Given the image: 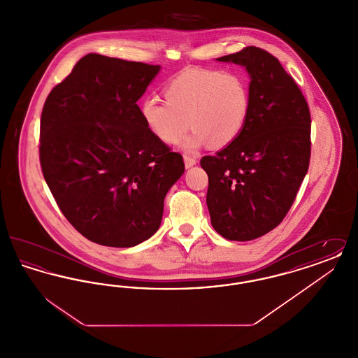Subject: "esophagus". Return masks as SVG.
<instances>
[{
    "mask_svg": "<svg viewBox=\"0 0 358 358\" xmlns=\"http://www.w3.org/2000/svg\"><path fill=\"white\" fill-rule=\"evenodd\" d=\"M184 162H185V168L189 169V168H192L193 165L197 164V159L194 157H190V155H184Z\"/></svg>",
    "mask_w": 358,
    "mask_h": 358,
    "instance_id": "esophagus-1",
    "label": "esophagus"
}]
</instances>
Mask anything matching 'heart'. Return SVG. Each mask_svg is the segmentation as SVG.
Returning <instances> with one entry per match:
<instances>
[{"label": "heart", "mask_w": 358, "mask_h": 358, "mask_svg": "<svg viewBox=\"0 0 358 358\" xmlns=\"http://www.w3.org/2000/svg\"><path fill=\"white\" fill-rule=\"evenodd\" d=\"M166 102L148 98L141 114L150 131L165 143L178 142L189 129L182 148L196 152L201 146L224 148L243 131L251 108L245 79L232 71L187 69L164 88Z\"/></svg>", "instance_id": "1"}]
</instances>
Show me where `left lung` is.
I'll return each mask as SVG.
<instances>
[{"label": "left lung", "instance_id": "8db88e82", "mask_svg": "<svg viewBox=\"0 0 358 358\" xmlns=\"http://www.w3.org/2000/svg\"><path fill=\"white\" fill-rule=\"evenodd\" d=\"M250 73L251 108L240 136L216 155L201 158L206 205L222 238H260L286 217L311 153V118L295 80L270 52L254 45L217 59Z\"/></svg>", "mask_w": 358, "mask_h": 358}]
</instances>
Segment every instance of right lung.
<instances>
[{
	"instance_id": "right-lung-1",
	"label": "right lung",
	"mask_w": 358,
	"mask_h": 358,
	"mask_svg": "<svg viewBox=\"0 0 358 358\" xmlns=\"http://www.w3.org/2000/svg\"><path fill=\"white\" fill-rule=\"evenodd\" d=\"M159 69L88 53L44 103L43 176L66 219L94 243L127 248L152 238L185 171L136 104Z\"/></svg>"
}]
</instances>
